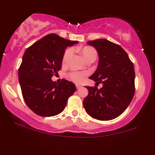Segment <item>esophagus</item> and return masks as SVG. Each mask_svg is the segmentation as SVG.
Segmentation results:
<instances>
[{"label":"esophagus","instance_id":"obj_1","mask_svg":"<svg viewBox=\"0 0 155 155\" xmlns=\"http://www.w3.org/2000/svg\"><path fill=\"white\" fill-rule=\"evenodd\" d=\"M76 87H77V89H79L80 87H81V86L79 85H78V84H77V85H76Z\"/></svg>","mask_w":155,"mask_h":155}]
</instances>
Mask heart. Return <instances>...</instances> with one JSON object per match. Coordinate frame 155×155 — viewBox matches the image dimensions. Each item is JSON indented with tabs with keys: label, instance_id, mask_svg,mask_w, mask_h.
Masks as SVG:
<instances>
[{
	"label": "heart",
	"instance_id": "heart-1",
	"mask_svg": "<svg viewBox=\"0 0 155 155\" xmlns=\"http://www.w3.org/2000/svg\"><path fill=\"white\" fill-rule=\"evenodd\" d=\"M81 52L82 54L83 58L85 60H87L88 58L92 57V56H96L97 53L96 50L91 48L90 46H85L81 49ZM72 54V49L69 48L66 50V51L65 52L64 56V61H66V60L71 56ZM87 76V73L83 72H72L70 74V78L71 79L73 82L76 83L80 84L82 83L86 77Z\"/></svg>",
	"mask_w": 155,
	"mask_h": 155
}]
</instances>
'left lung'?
Instances as JSON below:
<instances>
[{"label": "left lung", "mask_w": 155, "mask_h": 155, "mask_svg": "<svg viewBox=\"0 0 155 155\" xmlns=\"http://www.w3.org/2000/svg\"><path fill=\"white\" fill-rule=\"evenodd\" d=\"M98 52L95 72L90 77L101 89L86 86L89 94L83 101L86 112L94 118L110 120L118 117L129 105L135 94L134 65L118 44L105 39L89 41Z\"/></svg>", "instance_id": "8db88e82"}]
</instances>
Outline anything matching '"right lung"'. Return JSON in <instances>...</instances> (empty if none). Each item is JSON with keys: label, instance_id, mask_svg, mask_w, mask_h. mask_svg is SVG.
<instances>
[{"label": "right lung", "instance_id": "1", "mask_svg": "<svg viewBox=\"0 0 155 155\" xmlns=\"http://www.w3.org/2000/svg\"><path fill=\"white\" fill-rule=\"evenodd\" d=\"M77 43L51 33L26 50L18 77L23 98L36 114L51 117L60 114L76 91L70 81L62 79L57 83L51 78L61 70L65 49Z\"/></svg>", "mask_w": 155, "mask_h": 155}]
</instances>
